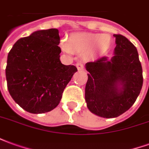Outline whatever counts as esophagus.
I'll return each instance as SVG.
<instances>
[{
  "instance_id": "1",
  "label": "esophagus",
  "mask_w": 149,
  "mask_h": 149,
  "mask_svg": "<svg viewBox=\"0 0 149 149\" xmlns=\"http://www.w3.org/2000/svg\"><path fill=\"white\" fill-rule=\"evenodd\" d=\"M76 66L78 70H84V66L82 63H77V64H76Z\"/></svg>"
}]
</instances>
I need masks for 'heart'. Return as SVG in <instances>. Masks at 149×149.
<instances>
[{"instance_id": "obj_1", "label": "heart", "mask_w": 149, "mask_h": 149, "mask_svg": "<svg viewBox=\"0 0 149 149\" xmlns=\"http://www.w3.org/2000/svg\"><path fill=\"white\" fill-rule=\"evenodd\" d=\"M62 49L65 52L84 54L88 60L96 59L97 53L104 54L111 45V37L108 34L77 33L68 37V41L62 40Z\"/></svg>"}]
</instances>
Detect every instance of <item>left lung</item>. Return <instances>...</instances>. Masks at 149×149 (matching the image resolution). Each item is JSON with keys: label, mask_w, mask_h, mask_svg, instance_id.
Segmentation results:
<instances>
[{"label": "left lung", "mask_w": 149, "mask_h": 149, "mask_svg": "<svg viewBox=\"0 0 149 149\" xmlns=\"http://www.w3.org/2000/svg\"><path fill=\"white\" fill-rule=\"evenodd\" d=\"M116 48L113 56L88 62L85 86L88 109L104 118L123 114L135 103L143 85L142 67L137 50L122 35L114 34Z\"/></svg>", "instance_id": "obj_1"}]
</instances>
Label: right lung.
Listing matches in <instances>:
<instances>
[{"mask_svg": "<svg viewBox=\"0 0 149 149\" xmlns=\"http://www.w3.org/2000/svg\"><path fill=\"white\" fill-rule=\"evenodd\" d=\"M56 29L33 32L19 39L9 51L5 76L9 94L27 112L54 109L77 68L60 61L61 52Z\"/></svg>", "mask_w": 149, "mask_h": 149, "instance_id": "add662e5", "label": "right lung"}]
</instances>
